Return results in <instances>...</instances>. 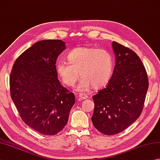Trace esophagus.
Segmentation results:
<instances>
[{"instance_id": "1", "label": "esophagus", "mask_w": 160, "mask_h": 160, "mask_svg": "<svg viewBox=\"0 0 160 160\" xmlns=\"http://www.w3.org/2000/svg\"><path fill=\"white\" fill-rule=\"evenodd\" d=\"M89 98V96H87V95H85V94H82V93H81V94H80L79 95V99H80V100H85V99H87V98Z\"/></svg>"}]
</instances>
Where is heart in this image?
I'll return each instance as SVG.
<instances>
[{"mask_svg":"<svg viewBox=\"0 0 160 160\" xmlns=\"http://www.w3.org/2000/svg\"><path fill=\"white\" fill-rule=\"evenodd\" d=\"M68 62L58 60L56 64L57 73L62 82L73 87L80 76L77 91L85 92L92 87L100 89L109 82L113 71V60L111 54L96 47H80L67 55Z\"/></svg>","mask_w":160,"mask_h":160,"instance_id":"b5f03b06","label":"heart"}]
</instances>
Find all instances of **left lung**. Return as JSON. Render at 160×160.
<instances>
[{
  "label": "left lung",
  "instance_id": "1",
  "mask_svg": "<svg viewBox=\"0 0 160 160\" xmlns=\"http://www.w3.org/2000/svg\"><path fill=\"white\" fill-rule=\"evenodd\" d=\"M115 56L113 74L107 86L93 96V124L102 133L123 131L140 117L148 88L145 67L140 58L118 42H112Z\"/></svg>",
  "mask_w": 160,
  "mask_h": 160
}]
</instances>
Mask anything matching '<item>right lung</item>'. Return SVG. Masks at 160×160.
Wrapping results in <instances>:
<instances>
[{
    "instance_id": "1",
    "label": "right lung",
    "mask_w": 160,
    "mask_h": 160,
    "mask_svg": "<svg viewBox=\"0 0 160 160\" xmlns=\"http://www.w3.org/2000/svg\"><path fill=\"white\" fill-rule=\"evenodd\" d=\"M65 49L61 40L37 42L16 59L10 74V93L20 118L43 135L62 130L75 104L73 93L58 79L56 60Z\"/></svg>"
}]
</instances>
